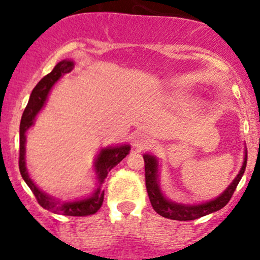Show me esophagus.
I'll list each match as a JSON object with an SVG mask.
<instances>
[{
  "label": "esophagus",
  "mask_w": 260,
  "mask_h": 260,
  "mask_svg": "<svg viewBox=\"0 0 260 260\" xmlns=\"http://www.w3.org/2000/svg\"><path fill=\"white\" fill-rule=\"evenodd\" d=\"M153 141L149 136L143 135V133H138L137 136L135 137V141H133V146L136 148L139 149V151H143V149L149 148L152 146Z\"/></svg>",
  "instance_id": "34e87169"
}]
</instances>
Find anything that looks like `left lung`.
<instances>
[{
    "instance_id": "1",
    "label": "left lung",
    "mask_w": 260,
    "mask_h": 260,
    "mask_svg": "<svg viewBox=\"0 0 260 260\" xmlns=\"http://www.w3.org/2000/svg\"><path fill=\"white\" fill-rule=\"evenodd\" d=\"M247 151L244 153V162H243L242 168H240L238 176L234 178L233 182L229 184V187L225 190L217 197L213 201L206 202L201 204H180L172 202L167 199L165 194L162 193L159 187V173H158V159L154 155L144 154V171H146V187L147 193H148L149 201L153 209L162 217L168 218L173 220H193L198 218L204 217V215L214 213L217 210L222 209L223 207L226 206L229 199L233 196L239 180L242 179L244 174L245 167H247Z\"/></svg>"
}]
</instances>
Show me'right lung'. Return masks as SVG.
Listing matches in <instances>:
<instances>
[{"label":"right lung","instance_id":"add662e5","mask_svg":"<svg viewBox=\"0 0 260 260\" xmlns=\"http://www.w3.org/2000/svg\"><path fill=\"white\" fill-rule=\"evenodd\" d=\"M73 66L75 64L70 59H63L59 63H57L51 73H48L47 76H45L42 80L38 82L36 87L34 88V91H32L31 95H29L28 103H27L23 114H22L20 124V162H18V166H20L22 178L24 179L26 184L31 188L32 193L36 197L38 204L41 207H43V208L47 210H51L53 213H57V214L71 215V217H86V215H91L97 213L98 209L102 207L103 198H105V190L102 188L103 182H105L108 172L113 167L118 165L123 158L129 153V144H123V146L117 147H107V148L101 149L100 154L97 155L94 162V171L95 176H97V185H95L94 192L92 193V196L87 197V198L73 202L56 201L54 198L46 194L45 192H42L35 184L34 180L29 178L28 172H27L26 168V159H24V154H26L27 129L31 125H34L38 112L45 106L48 94H50L54 83L64 73L71 72L73 70Z\"/></svg>","mask_w":260,"mask_h":260}]
</instances>
